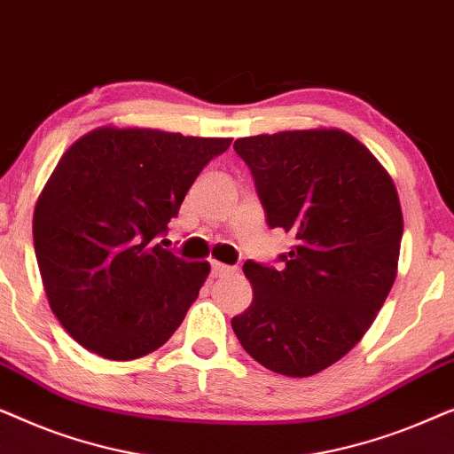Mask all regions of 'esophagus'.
Here are the masks:
<instances>
[{"label": "esophagus", "mask_w": 454, "mask_h": 454, "mask_svg": "<svg viewBox=\"0 0 454 454\" xmlns=\"http://www.w3.org/2000/svg\"><path fill=\"white\" fill-rule=\"evenodd\" d=\"M210 269H213V277H225V275H229V272L233 270L231 266H227V264H223V262H216V260H213V262H210Z\"/></svg>", "instance_id": "1"}]
</instances>
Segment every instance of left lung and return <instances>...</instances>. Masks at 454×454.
I'll return each mask as SVG.
<instances>
[{
	"label": "left lung",
	"mask_w": 454,
	"mask_h": 454,
	"mask_svg": "<svg viewBox=\"0 0 454 454\" xmlns=\"http://www.w3.org/2000/svg\"><path fill=\"white\" fill-rule=\"evenodd\" d=\"M233 148L269 225L295 239L283 269L244 264L254 297L233 333L270 372L314 376L362 340L393 287L399 194L380 160L339 128L246 136Z\"/></svg>",
	"instance_id": "1"
}]
</instances>
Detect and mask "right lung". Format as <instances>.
<instances>
[{
	"instance_id": "obj_1",
	"label": "right lung",
	"mask_w": 454,
	"mask_h": 454,
	"mask_svg": "<svg viewBox=\"0 0 454 454\" xmlns=\"http://www.w3.org/2000/svg\"><path fill=\"white\" fill-rule=\"evenodd\" d=\"M231 140L109 123L61 154L36 198L33 238L49 306L76 343L129 362L177 331L210 264L177 258L159 238Z\"/></svg>"
}]
</instances>
